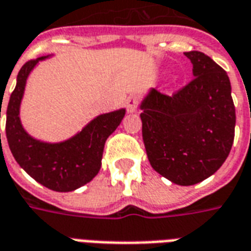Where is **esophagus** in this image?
<instances>
[{
    "instance_id": "1",
    "label": "esophagus",
    "mask_w": 251,
    "mask_h": 251,
    "mask_svg": "<svg viewBox=\"0 0 251 251\" xmlns=\"http://www.w3.org/2000/svg\"><path fill=\"white\" fill-rule=\"evenodd\" d=\"M126 107H127L128 112H131V113L136 112V111H138V107H139L138 96L131 95V96L127 99V101H126Z\"/></svg>"
}]
</instances>
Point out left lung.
Here are the masks:
<instances>
[{"instance_id":"left-lung-1","label":"left lung","mask_w":251,"mask_h":251,"mask_svg":"<svg viewBox=\"0 0 251 251\" xmlns=\"http://www.w3.org/2000/svg\"><path fill=\"white\" fill-rule=\"evenodd\" d=\"M184 56L193 64V80L171 96L151 89L140 104V119L153 170L173 183L193 186L228 156L235 107L227 73L202 52Z\"/></svg>"}]
</instances>
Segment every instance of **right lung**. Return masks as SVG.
<instances>
[{
    "mask_svg": "<svg viewBox=\"0 0 251 251\" xmlns=\"http://www.w3.org/2000/svg\"><path fill=\"white\" fill-rule=\"evenodd\" d=\"M47 57L30 60L20 69L6 108L5 129L9 148L20 167L45 187L68 193L87 184L98 175L105 140L122 123L126 109L99 115L80 132L61 143H45L32 138L21 124L20 105L29 73L38 61Z\"/></svg>",
    "mask_w": 251,
    "mask_h": 251,
    "instance_id": "right-lung-1",
    "label": "right lung"
}]
</instances>
